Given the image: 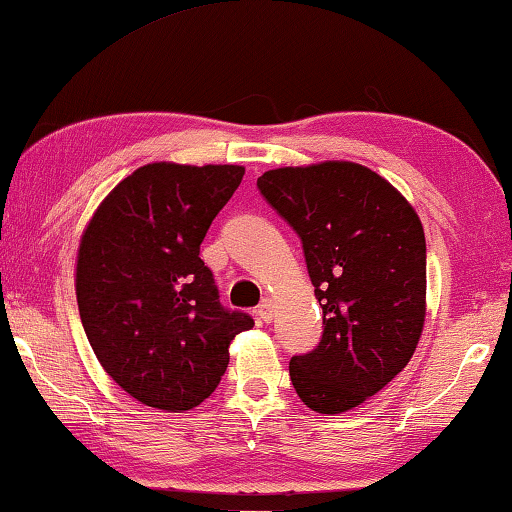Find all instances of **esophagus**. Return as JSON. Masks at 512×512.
Masks as SVG:
<instances>
[{
	"mask_svg": "<svg viewBox=\"0 0 512 512\" xmlns=\"http://www.w3.org/2000/svg\"><path fill=\"white\" fill-rule=\"evenodd\" d=\"M256 315L261 317L263 322H270L272 317H274V301L272 299H263L261 304H258V308H256Z\"/></svg>",
	"mask_w": 512,
	"mask_h": 512,
	"instance_id": "obj_1",
	"label": "esophagus"
}]
</instances>
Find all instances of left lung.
<instances>
[{
	"label": "left lung",
	"mask_w": 512,
	"mask_h": 512,
	"mask_svg": "<svg viewBox=\"0 0 512 512\" xmlns=\"http://www.w3.org/2000/svg\"><path fill=\"white\" fill-rule=\"evenodd\" d=\"M258 190L301 240L324 313L320 345L290 360L308 408L345 413L408 365L426 311V240L413 206L370 167H279Z\"/></svg>",
	"instance_id": "obj_1"
}]
</instances>
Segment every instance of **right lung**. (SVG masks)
<instances>
[{
	"instance_id": "1",
	"label": "right lung",
	"mask_w": 512,
	"mask_h": 512,
	"mask_svg": "<svg viewBox=\"0 0 512 512\" xmlns=\"http://www.w3.org/2000/svg\"><path fill=\"white\" fill-rule=\"evenodd\" d=\"M245 167L152 163L117 183L81 238L77 301L108 376L167 413L199 406L254 326L222 306L199 247Z\"/></svg>"
}]
</instances>
